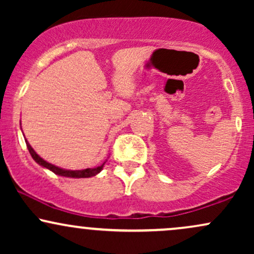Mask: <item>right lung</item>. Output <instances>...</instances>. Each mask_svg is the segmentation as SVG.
Here are the masks:
<instances>
[{
	"label": "right lung",
	"mask_w": 254,
	"mask_h": 254,
	"mask_svg": "<svg viewBox=\"0 0 254 254\" xmlns=\"http://www.w3.org/2000/svg\"><path fill=\"white\" fill-rule=\"evenodd\" d=\"M26 145H27L28 151H30L31 156L33 157V160L37 162L38 165L43 166V167L48 168V170H50V171L54 172L55 174H58V176H62V177H69V178H89V177H94V176H97L99 172L103 170V167H104V165H105V164H103V165L98 166V167H95V168H86V170H81V171L63 170V168H60V167H57V166L49 164V162H46L45 160L42 159V157L38 155L36 151L33 150V148L31 147L30 143H28L27 141H26Z\"/></svg>",
	"instance_id": "1"
}]
</instances>
